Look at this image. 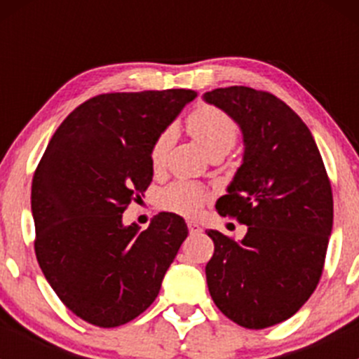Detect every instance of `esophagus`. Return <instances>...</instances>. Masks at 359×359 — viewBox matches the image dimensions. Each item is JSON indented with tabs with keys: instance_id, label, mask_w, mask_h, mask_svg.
Returning a JSON list of instances; mask_svg holds the SVG:
<instances>
[{
	"instance_id": "esophagus-1",
	"label": "esophagus",
	"mask_w": 359,
	"mask_h": 359,
	"mask_svg": "<svg viewBox=\"0 0 359 359\" xmlns=\"http://www.w3.org/2000/svg\"><path fill=\"white\" fill-rule=\"evenodd\" d=\"M187 227H189V233L191 234H200V233H203L201 226L198 222H187Z\"/></svg>"
}]
</instances>
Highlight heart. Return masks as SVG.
Returning a JSON list of instances; mask_svg holds the SVG:
<instances>
[{"label": "heart", "instance_id": "b5f03b06", "mask_svg": "<svg viewBox=\"0 0 359 359\" xmlns=\"http://www.w3.org/2000/svg\"><path fill=\"white\" fill-rule=\"evenodd\" d=\"M187 130L208 156L213 153L227 154L238 139V126L234 119L213 106H200L191 112L187 118ZM172 135V130H165L154 140L151 147V165L154 168H159L165 161ZM206 198L208 191L203 189L201 186L179 180L161 191L159 206L180 215H194L200 212Z\"/></svg>", "mask_w": 359, "mask_h": 359}]
</instances>
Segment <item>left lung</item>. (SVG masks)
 Returning <instances> with one entry per match:
<instances>
[{"instance_id":"left-lung-1","label":"left lung","mask_w":359,"mask_h":359,"mask_svg":"<svg viewBox=\"0 0 359 359\" xmlns=\"http://www.w3.org/2000/svg\"><path fill=\"white\" fill-rule=\"evenodd\" d=\"M243 133V161L217 200L248 231L241 241L208 231L206 283L215 306L252 330L292 318L316 288L334 226V198L306 123L273 93L248 86L206 92Z\"/></svg>"}]
</instances>
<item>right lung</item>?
<instances>
[{
	"instance_id": "right-lung-1",
	"label": "right lung",
	"mask_w": 359,
	"mask_h": 359,
	"mask_svg": "<svg viewBox=\"0 0 359 359\" xmlns=\"http://www.w3.org/2000/svg\"><path fill=\"white\" fill-rule=\"evenodd\" d=\"M194 90L104 93L57 128L32 177L36 259L69 311L100 328L125 325L158 297L187 226L161 212L146 231L123 212L153 180L151 147Z\"/></svg>"
}]
</instances>
